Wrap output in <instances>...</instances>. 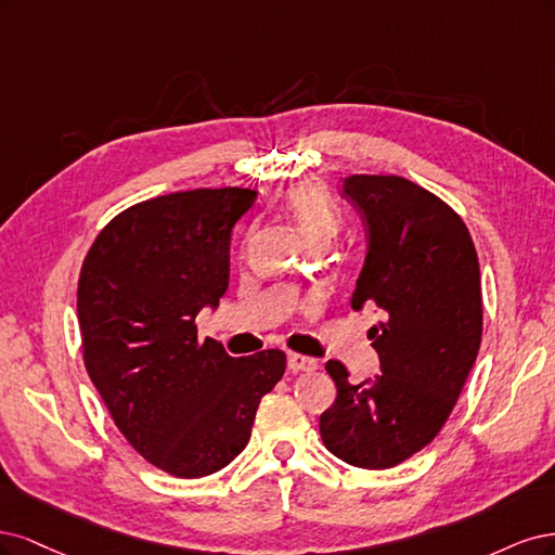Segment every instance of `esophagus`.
<instances>
[{
    "mask_svg": "<svg viewBox=\"0 0 555 555\" xmlns=\"http://www.w3.org/2000/svg\"><path fill=\"white\" fill-rule=\"evenodd\" d=\"M288 369L291 371H315L318 369V362L311 360V357H304V354H297V352H291L288 354Z\"/></svg>",
    "mask_w": 555,
    "mask_h": 555,
    "instance_id": "34e87169",
    "label": "esophagus"
}]
</instances>
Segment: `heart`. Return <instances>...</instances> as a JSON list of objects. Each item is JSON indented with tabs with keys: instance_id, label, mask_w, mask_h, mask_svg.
<instances>
[{
	"instance_id": "heart-1",
	"label": "heart",
	"mask_w": 555,
	"mask_h": 555,
	"mask_svg": "<svg viewBox=\"0 0 555 555\" xmlns=\"http://www.w3.org/2000/svg\"><path fill=\"white\" fill-rule=\"evenodd\" d=\"M285 209L311 246H325L338 232V211L315 184H299L285 195Z\"/></svg>"
}]
</instances>
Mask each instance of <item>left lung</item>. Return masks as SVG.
<instances>
[{
  "instance_id": "left-lung-1",
  "label": "left lung",
  "mask_w": 555,
  "mask_h": 555,
  "mask_svg": "<svg viewBox=\"0 0 555 555\" xmlns=\"http://www.w3.org/2000/svg\"><path fill=\"white\" fill-rule=\"evenodd\" d=\"M344 198L366 235L350 307L380 313L369 332L380 373L354 385L327 362L336 401L320 436L350 466L385 470L438 436L466 385L481 341L479 262L459 214L403 177H346Z\"/></svg>"
}]
</instances>
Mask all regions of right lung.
<instances>
[{"label": "right lung", "instance_id": "obj_1", "mask_svg": "<svg viewBox=\"0 0 555 555\" xmlns=\"http://www.w3.org/2000/svg\"><path fill=\"white\" fill-rule=\"evenodd\" d=\"M251 189H195L129 207L101 230L78 281L85 366L111 415L152 466L175 477L225 468L251 438L260 399L285 354L230 357L198 341L195 315L217 309L230 235Z\"/></svg>", "mask_w": 555, "mask_h": 555}]
</instances>
